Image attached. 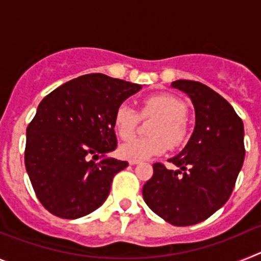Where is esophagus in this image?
Returning <instances> with one entry per match:
<instances>
[{
    "label": "esophagus",
    "mask_w": 261,
    "mask_h": 261,
    "mask_svg": "<svg viewBox=\"0 0 261 261\" xmlns=\"http://www.w3.org/2000/svg\"><path fill=\"white\" fill-rule=\"evenodd\" d=\"M140 163V159H129V165H137Z\"/></svg>",
    "instance_id": "1"
}]
</instances>
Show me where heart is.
Here are the masks:
<instances>
[{"mask_svg": "<svg viewBox=\"0 0 261 261\" xmlns=\"http://www.w3.org/2000/svg\"><path fill=\"white\" fill-rule=\"evenodd\" d=\"M138 115L156 117L149 126V137L133 138L120 146L124 158L144 159L159 155L168 149H177L190 140L191 128L187 121V106L171 94H155L142 100ZM138 115L126 105H121L115 112L114 124L117 136L128 140L136 132Z\"/></svg>", "mask_w": 261, "mask_h": 261, "instance_id": "1", "label": "heart"}]
</instances>
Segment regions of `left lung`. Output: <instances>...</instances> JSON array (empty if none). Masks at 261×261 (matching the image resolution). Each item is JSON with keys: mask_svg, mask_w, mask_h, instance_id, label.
<instances>
[{"mask_svg": "<svg viewBox=\"0 0 261 261\" xmlns=\"http://www.w3.org/2000/svg\"><path fill=\"white\" fill-rule=\"evenodd\" d=\"M190 96L196 125L190 141L168 162L154 163L142 195L147 206L174 226L205 221L226 204L244 161L243 121L225 98L201 82L171 84Z\"/></svg>", "mask_w": 261, "mask_h": 261, "instance_id": "obj_1", "label": "left lung"}]
</instances>
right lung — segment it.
<instances>
[{
  "label": "right lung",
  "mask_w": 261,
  "mask_h": 261,
  "mask_svg": "<svg viewBox=\"0 0 261 261\" xmlns=\"http://www.w3.org/2000/svg\"><path fill=\"white\" fill-rule=\"evenodd\" d=\"M141 85L95 73L61 85L38 106L27 126L24 165L36 197L53 216L75 220L107 199L128 166L107 158L117 146L114 117ZM91 155L100 158L89 161Z\"/></svg>",
  "instance_id": "obj_1"
}]
</instances>
